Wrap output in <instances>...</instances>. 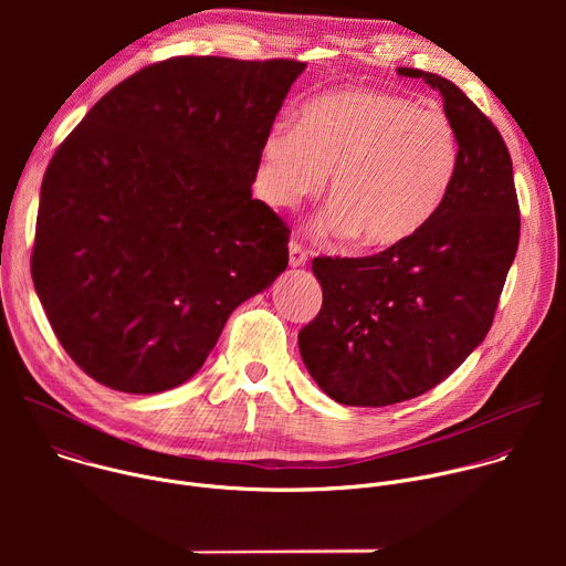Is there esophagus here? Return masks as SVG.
Returning <instances> with one entry per match:
<instances>
[{
	"label": "esophagus",
	"instance_id": "obj_1",
	"mask_svg": "<svg viewBox=\"0 0 566 566\" xmlns=\"http://www.w3.org/2000/svg\"><path fill=\"white\" fill-rule=\"evenodd\" d=\"M306 260H308V253L297 244V241H291V244H289V264L293 269H297V266H304Z\"/></svg>",
	"mask_w": 566,
	"mask_h": 566
}]
</instances>
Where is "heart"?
I'll return each mask as SVG.
<instances>
[{
    "label": "heart",
    "instance_id": "obj_1",
    "mask_svg": "<svg viewBox=\"0 0 566 566\" xmlns=\"http://www.w3.org/2000/svg\"><path fill=\"white\" fill-rule=\"evenodd\" d=\"M459 140L450 118L389 92L347 87L275 123L260 151V192L293 208L325 190L332 237L358 234L367 249L406 244L437 214L454 181Z\"/></svg>",
    "mask_w": 566,
    "mask_h": 566
}]
</instances>
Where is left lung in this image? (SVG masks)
I'll return each instance as SVG.
<instances>
[{"label": "left lung", "mask_w": 566, "mask_h": 566, "mask_svg": "<svg viewBox=\"0 0 566 566\" xmlns=\"http://www.w3.org/2000/svg\"><path fill=\"white\" fill-rule=\"evenodd\" d=\"M459 140L450 192L406 244L369 258H315L319 313L297 334L319 389L382 408L446 380L486 338L520 244L513 160L497 127L450 80L421 69Z\"/></svg>", "instance_id": "8db88e82"}]
</instances>
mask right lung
Wrapping results in <instances>:
<instances>
[{
    "label": "right lung",
    "instance_id": "obj_1",
    "mask_svg": "<svg viewBox=\"0 0 566 566\" xmlns=\"http://www.w3.org/2000/svg\"><path fill=\"white\" fill-rule=\"evenodd\" d=\"M297 60L179 55L107 92L44 172L31 275L71 360L116 391L192 378L289 264L253 181Z\"/></svg>",
    "mask_w": 566,
    "mask_h": 566
}]
</instances>
